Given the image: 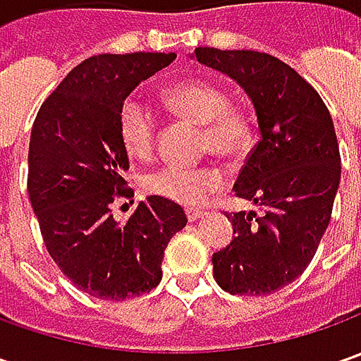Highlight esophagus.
I'll use <instances>...</instances> for the list:
<instances>
[{
  "label": "esophagus",
  "instance_id": "34e87169",
  "mask_svg": "<svg viewBox=\"0 0 361 361\" xmlns=\"http://www.w3.org/2000/svg\"><path fill=\"white\" fill-rule=\"evenodd\" d=\"M202 216V211H199V209H187V219L190 221V223H195L197 219H201Z\"/></svg>",
  "mask_w": 361,
  "mask_h": 361
}]
</instances>
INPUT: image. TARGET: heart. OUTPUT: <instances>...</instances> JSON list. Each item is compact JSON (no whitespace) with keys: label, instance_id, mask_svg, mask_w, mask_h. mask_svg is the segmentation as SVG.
<instances>
[{"label":"heart","instance_id":"obj_1","mask_svg":"<svg viewBox=\"0 0 361 361\" xmlns=\"http://www.w3.org/2000/svg\"><path fill=\"white\" fill-rule=\"evenodd\" d=\"M166 102L190 120L201 122L202 148L221 157L243 154L253 142V122L235 106L223 86L209 80H187L164 90ZM118 136L124 150L136 157H150L157 140V122L148 106L138 96H128L118 108ZM227 176L216 164H164L146 174L142 187L146 192L195 207L209 199L225 185Z\"/></svg>","mask_w":361,"mask_h":361}]
</instances>
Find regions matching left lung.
<instances>
[{"instance_id": "left-lung-1", "label": "left lung", "mask_w": 361, "mask_h": 361, "mask_svg": "<svg viewBox=\"0 0 361 361\" xmlns=\"http://www.w3.org/2000/svg\"><path fill=\"white\" fill-rule=\"evenodd\" d=\"M195 56L247 92L261 132L233 190L263 213L229 216L235 237L213 255V275L231 295H269L307 269L329 225L341 176L334 120L312 84L275 56L216 48Z\"/></svg>"}]
</instances>
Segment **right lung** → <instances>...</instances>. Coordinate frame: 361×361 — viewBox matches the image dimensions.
Segmentation results:
<instances>
[{
  "label": "right lung",
  "mask_w": 361,
  "mask_h": 361,
  "mask_svg": "<svg viewBox=\"0 0 361 361\" xmlns=\"http://www.w3.org/2000/svg\"><path fill=\"white\" fill-rule=\"evenodd\" d=\"M176 54H100L63 78L35 116L27 192L49 257L92 298L122 301L154 289L164 249L187 225L180 204L148 197L128 221L114 219L120 197H134L122 173L128 152L118 108L142 80Z\"/></svg>",
  "instance_id": "add662e5"
}]
</instances>
